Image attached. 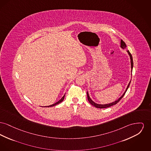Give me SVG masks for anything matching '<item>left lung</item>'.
<instances>
[{
	"mask_svg": "<svg viewBox=\"0 0 151 151\" xmlns=\"http://www.w3.org/2000/svg\"><path fill=\"white\" fill-rule=\"evenodd\" d=\"M120 47L122 48V49H125V50H127V53L128 54V55H129V58H130V59H131V72L132 71V68H133V59H132V55L131 54V53L129 52V51L127 50V46H126V45H125V42H124V41L123 40H121V42H120ZM131 81L129 82V83H128V86H127V88H126V89H125V92H124V93H123V94L120 97V98H119L117 100H115V101H113V102H112V103H108V104H98V103H96L95 102H94L91 98H90V96H89V95L88 92V91H87V98H88V100L89 102L92 105V106H95V107H96V108H108V107H109V106H114V105H115L116 104L122 99V98L124 96V94L125 93V92H126V91H127V89L128 88V87H129V85H130V83H131Z\"/></svg>",
	"mask_w": 151,
	"mask_h": 151,
	"instance_id": "1",
	"label": "left lung"
}]
</instances>
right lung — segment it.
Here are the masks:
<instances>
[{"mask_svg": "<svg viewBox=\"0 0 151 151\" xmlns=\"http://www.w3.org/2000/svg\"><path fill=\"white\" fill-rule=\"evenodd\" d=\"M65 94L64 95V96H63L62 99H60V100H59L58 101H57L56 103H54L53 104H52V105H50V106H45V107H51V106H56V105H57V104H59V103H62L63 101V100H64V96H65Z\"/></svg>", "mask_w": 151, "mask_h": 151, "instance_id": "1", "label": "right lung"}]
</instances>
